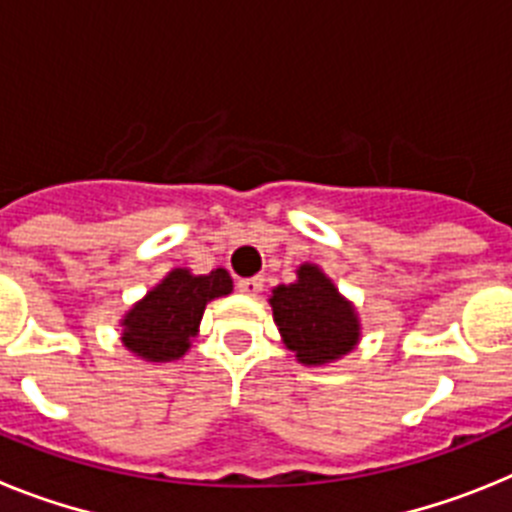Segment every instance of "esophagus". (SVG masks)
Segmentation results:
<instances>
[{
  "label": "esophagus",
  "mask_w": 512,
  "mask_h": 512,
  "mask_svg": "<svg viewBox=\"0 0 512 512\" xmlns=\"http://www.w3.org/2000/svg\"><path fill=\"white\" fill-rule=\"evenodd\" d=\"M264 289V279L261 277H248V279H238V292L248 297H256Z\"/></svg>",
  "instance_id": "esophagus-1"
}]
</instances>
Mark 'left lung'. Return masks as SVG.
<instances>
[{"mask_svg":"<svg viewBox=\"0 0 512 512\" xmlns=\"http://www.w3.org/2000/svg\"><path fill=\"white\" fill-rule=\"evenodd\" d=\"M282 341L305 366H323L354 351L361 325L346 300L315 264L297 269V282L279 284L269 297Z\"/></svg>","mask_w":512,"mask_h":512,"instance_id":"left-lung-1","label":"left lung"}]
</instances>
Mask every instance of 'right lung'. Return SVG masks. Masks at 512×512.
I'll use <instances>...</instances> for the list:
<instances>
[{"instance_id": "1", "label": "right lung", "mask_w": 512, "mask_h": 512, "mask_svg": "<svg viewBox=\"0 0 512 512\" xmlns=\"http://www.w3.org/2000/svg\"><path fill=\"white\" fill-rule=\"evenodd\" d=\"M233 292L225 269L192 274L189 269L169 271L161 284L135 302L122 318V346L146 361H176L192 346L200 330L207 302Z\"/></svg>"}]
</instances>
